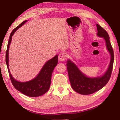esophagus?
Wrapping results in <instances>:
<instances>
[{
  "label": "esophagus",
  "instance_id": "1",
  "mask_svg": "<svg viewBox=\"0 0 120 120\" xmlns=\"http://www.w3.org/2000/svg\"><path fill=\"white\" fill-rule=\"evenodd\" d=\"M66 58H67V53L65 52H61L60 53V54L59 55V60L61 61H64Z\"/></svg>",
  "mask_w": 120,
  "mask_h": 120
}]
</instances>
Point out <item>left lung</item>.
<instances>
[{
	"label": "left lung",
	"instance_id": "left-lung-1",
	"mask_svg": "<svg viewBox=\"0 0 120 120\" xmlns=\"http://www.w3.org/2000/svg\"><path fill=\"white\" fill-rule=\"evenodd\" d=\"M98 35L103 37L105 40L106 46L111 55L110 65L106 73L102 77L89 78L83 75L77 67L70 60L68 61L67 69L70 83L73 89L76 92L83 95L92 94L103 88L110 79L112 71L114 53L112 47L109 40V36L107 32L100 25L96 24Z\"/></svg>",
	"mask_w": 120,
	"mask_h": 120
}]
</instances>
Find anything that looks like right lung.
<instances>
[{
  "label": "right lung",
  "instance_id": "right-lung-1",
  "mask_svg": "<svg viewBox=\"0 0 120 120\" xmlns=\"http://www.w3.org/2000/svg\"><path fill=\"white\" fill-rule=\"evenodd\" d=\"M27 22L25 21L13 30L10 36L6 53V62L9 74L14 87L22 94L29 97H37L45 94L49 89L51 82L52 71L58 63V55L48 60L43 66L41 71L35 78L27 82H19L13 78L9 68V48L11 42L12 35L19 28L21 27Z\"/></svg>",
  "mask_w": 120,
  "mask_h": 120
}]
</instances>
